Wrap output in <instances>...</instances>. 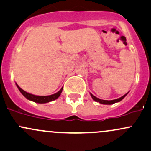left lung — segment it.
I'll list each match as a JSON object with an SVG mask.
<instances>
[{
    "instance_id": "obj_1",
    "label": "left lung",
    "mask_w": 151,
    "mask_h": 151,
    "mask_svg": "<svg viewBox=\"0 0 151 151\" xmlns=\"http://www.w3.org/2000/svg\"><path fill=\"white\" fill-rule=\"evenodd\" d=\"M127 94H125L124 96L121 97V98H117V99H115V100H112V101H105V100H101V99H99V98H96V96H94L93 94H91V93H90V96H91V97L93 98V99L94 100V101H96V102L100 103V104H106V105H111V104H115V103L119 102V101H121L122 100L127 96Z\"/></svg>"
}]
</instances>
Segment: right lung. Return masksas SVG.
I'll list each match as a JSON object with an SVG mask.
<instances>
[{
    "label": "right lung",
    "instance_id": "right-lung-1",
    "mask_svg": "<svg viewBox=\"0 0 151 151\" xmlns=\"http://www.w3.org/2000/svg\"><path fill=\"white\" fill-rule=\"evenodd\" d=\"M17 86L18 88L19 91L21 92V93L26 98H27L28 100L32 101H34V102L37 103V104H45V103H48L50 101H54V100L57 99L58 97L61 95V92H62L63 88L58 92V93H55V94L51 95V96H35V95L30 94V93H27L24 90H23L21 88L19 87V85L17 84Z\"/></svg>",
    "mask_w": 151,
    "mask_h": 151
}]
</instances>
